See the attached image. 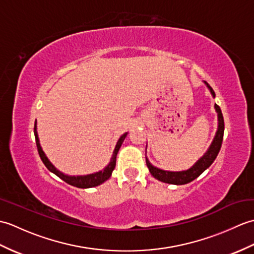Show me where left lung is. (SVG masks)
Here are the masks:
<instances>
[{"label":"left lung","mask_w":254,"mask_h":254,"mask_svg":"<svg viewBox=\"0 0 254 254\" xmlns=\"http://www.w3.org/2000/svg\"><path fill=\"white\" fill-rule=\"evenodd\" d=\"M207 87L209 88L210 93L215 97V93L213 88L205 82ZM215 109H216L218 113V130L216 132V135H215L214 141L210 145L208 150L202 158H199L196 164L192 166L190 169H188L186 171H166V170H161L156 168L152 164L149 163L146 158V165L149 169V172L152 174V176L156 179L165 182V183H170V185H186V183H189L193 181L194 179L202 174L204 170H206L208 167L213 164V161L216 159L217 155L220 150V147H222V143H223V137H224V130H225V124H224V118H223V113L222 110H220L219 106L215 104Z\"/></svg>","instance_id":"obj_1"}]
</instances>
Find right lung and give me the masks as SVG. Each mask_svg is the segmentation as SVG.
Segmentation results:
<instances>
[{"label": "right lung", "instance_id": "obj_1", "mask_svg": "<svg viewBox=\"0 0 254 254\" xmlns=\"http://www.w3.org/2000/svg\"><path fill=\"white\" fill-rule=\"evenodd\" d=\"M36 121H35V127H34V133H35V137H36V145H37V148H38V153H39L40 158L42 160V163L45 164V166L47 167L48 169H49L53 174L57 175L59 178H61L63 181H65L66 183L71 186H74L76 188H82V189H86V188H93V187H97L101 185L102 182H105L106 180H108L110 178L111 174L113 169H115L116 167V160H117V154L119 152V149H120L121 145L124 141V138H126L127 134V133H124L123 135L119 138V141L116 145V148H115V152H113L112 155V158L110 160L109 165H108L104 170H101L99 172H96V174H91V175H87V176H77V177H71V176H66V175H63L62 172H60L59 170H57L55 168V166H53L48 158L46 157L45 153L42 152V149L40 147V144H39V138H38V134H37V130H36Z\"/></svg>", "mask_w": 254, "mask_h": 254}]
</instances>
